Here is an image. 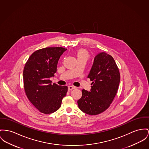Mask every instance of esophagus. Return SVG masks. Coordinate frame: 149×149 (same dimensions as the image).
<instances>
[{
    "label": "esophagus",
    "instance_id": "34e87169",
    "mask_svg": "<svg viewBox=\"0 0 149 149\" xmlns=\"http://www.w3.org/2000/svg\"><path fill=\"white\" fill-rule=\"evenodd\" d=\"M75 89H76V87H75L74 86H68L69 90H72Z\"/></svg>",
    "mask_w": 149,
    "mask_h": 149
}]
</instances>
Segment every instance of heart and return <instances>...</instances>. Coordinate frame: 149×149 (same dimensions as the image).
Segmentation results:
<instances>
[{
    "instance_id": "b5f03b06",
    "label": "heart",
    "mask_w": 149,
    "mask_h": 149,
    "mask_svg": "<svg viewBox=\"0 0 149 149\" xmlns=\"http://www.w3.org/2000/svg\"><path fill=\"white\" fill-rule=\"evenodd\" d=\"M77 58H86L88 59L89 57V54L87 51L84 49H81L79 50L77 53Z\"/></svg>"
}]
</instances>
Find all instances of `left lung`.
Segmentation results:
<instances>
[{
  "label": "left lung",
  "mask_w": 149,
  "mask_h": 149,
  "mask_svg": "<svg viewBox=\"0 0 149 149\" xmlns=\"http://www.w3.org/2000/svg\"><path fill=\"white\" fill-rule=\"evenodd\" d=\"M88 78L93 81L91 89L82 90L78 106L88 115H97L108 109L119 88L120 74L112 56L106 52L97 55Z\"/></svg>",
  "instance_id": "1"
}]
</instances>
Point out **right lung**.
<instances>
[{
	"mask_svg": "<svg viewBox=\"0 0 149 149\" xmlns=\"http://www.w3.org/2000/svg\"><path fill=\"white\" fill-rule=\"evenodd\" d=\"M67 49L46 47L34 51L25 63L24 87L27 98L38 111L50 114L57 111L66 95L68 87L51 84L58 60Z\"/></svg>",
	"mask_w": 149,
	"mask_h": 149,
	"instance_id": "add662e5",
	"label": "right lung"
}]
</instances>
